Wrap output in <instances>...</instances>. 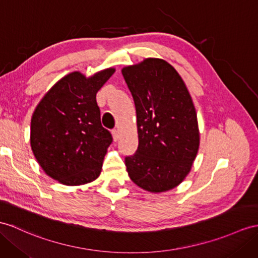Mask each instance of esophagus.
Segmentation results:
<instances>
[{
	"label": "esophagus",
	"instance_id": "obj_1",
	"mask_svg": "<svg viewBox=\"0 0 258 258\" xmlns=\"http://www.w3.org/2000/svg\"><path fill=\"white\" fill-rule=\"evenodd\" d=\"M111 134H112V137H114V140L117 141V140L119 139V133H118V130H117V129H114V130L111 131Z\"/></svg>",
	"mask_w": 258,
	"mask_h": 258
}]
</instances>
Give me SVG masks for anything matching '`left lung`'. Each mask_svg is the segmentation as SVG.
<instances>
[{"instance_id":"1","label":"left lung","mask_w":258,"mask_h":258,"mask_svg":"<svg viewBox=\"0 0 258 258\" xmlns=\"http://www.w3.org/2000/svg\"><path fill=\"white\" fill-rule=\"evenodd\" d=\"M133 95L139 146L125 156L129 177L151 192L172 189L189 173L199 148L197 115L175 69L161 59L123 68Z\"/></svg>"}]
</instances>
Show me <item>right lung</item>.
<instances>
[{
  "mask_svg": "<svg viewBox=\"0 0 258 258\" xmlns=\"http://www.w3.org/2000/svg\"><path fill=\"white\" fill-rule=\"evenodd\" d=\"M107 69L86 79L66 75L37 106L30 123V144L47 175L75 186L96 179L112 142L100 122L96 93L114 74Z\"/></svg>",
  "mask_w": 258,
  "mask_h": 258,
  "instance_id": "add662e5",
  "label": "right lung"
}]
</instances>
